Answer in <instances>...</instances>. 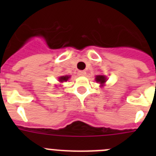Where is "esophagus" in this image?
<instances>
[{
    "mask_svg": "<svg viewBox=\"0 0 156 156\" xmlns=\"http://www.w3.org/2000/svg\"><path fill=\"white\" fill-rule=\"evenodd\" d=\"M78 75H79V76H85V75H86V72H85V71H79V72H78Z\"/></svg>",
    "mask_w": 156,
    "mask_h": 156,
    "instance_id": "1",
    "label": "esophagus"
}]
</instances>
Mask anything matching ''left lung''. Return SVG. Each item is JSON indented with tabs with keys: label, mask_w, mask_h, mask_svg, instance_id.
<instances>
[{
	"label": "left lung",
	"mask_w": 156,
	"mask_h": 156,
	"mask_svg": "<svg viewBox=\"0 0 156 156\" xmlns=\"http://www.w3.org/2000/svg\"><path fill=\"white\" fill-rule=\"evenodd\" d=\"M95 80H96V82L99 83L100 84H101V87H103V85L105 84V83L106 80H107V78H106L105 76L98 75V76H96Z\"/></svg>",
	"instance_id": "1"
}]
</instances>
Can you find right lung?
Masks as SVG:
<instances>
[{"instance_id": "right-lung-1", "label": "right lung", "mask_w": 156, "mask_h": 156, "mask_svg": "<svg viewBox=\"0 0 156 156\" xmlns=\"http://www.w3.org/2000/svg\"><path fill=\"white\" fill-rule=\"evenodd\" d=\"M70 78V76H62L58 77L59 82H65V81H67Z\"/></svg>"}]
</instances>
